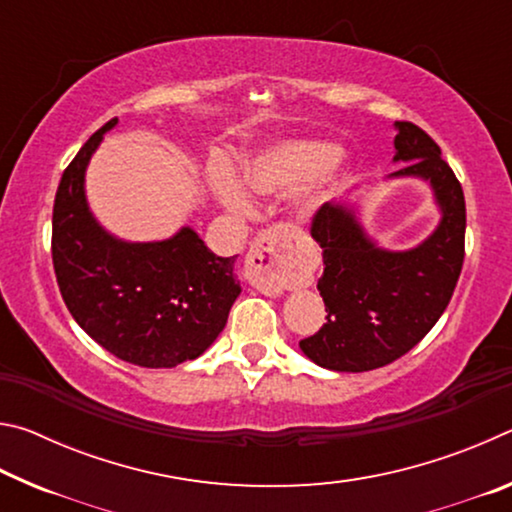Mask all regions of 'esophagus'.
<instances>
[{"mask_svg": "<svg viewBox=\"0 0 512 512\" xmlns=\"http://www.w3.org/2000/svg\"><path fill=\"white\" fill-rule=\"evenodd\" d=\"M244 277L266 296H280L300 282V271L293 259V241L282 225L264 230L246 255Z\"/></svg>", "mask_w": 512, "mask_h": 512, "instance_id": "34e87169", "label": "esophagus"}]
</instances>
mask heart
Masks as SVG:
<instances>
[{
    "mask_svg": "<svg viewBox=\"0 0 512 512\" xmlns=\"http://www.w3.org/2000/svg\"><path fill=\"white\" fill-rule=\"evenodd\" d=\"M336 149L323 142H293L273 151L255 155L244 162V183L259 194L282 192L309 178L311 173L327 167ZM214 194L232 212H248L250 201L244 189L228 173L214 176ZM314 201H309V205Z\"/></svg>",
    "mask_w": 512,
    "mask_h": 512,
    "instance_id": "obj_1",
    "label": "heart"
}]
</instances>
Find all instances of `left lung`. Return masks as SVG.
Here are the masks:
<instances>
[{"label":"left lung","instance_id":"8db88e82","mask_svg":"<svg viewBox=\"0 0 512 512\" xmlns=\"http://www.w3.org/2000/svg\"><path fill=\"white\" fill-rule=\"evenodd\" d=\"M388 178H420L431 187L440 221L409 250L381 248L354 203H325L311 221L323 248L318 280L327 323L300 341V350L334 372H366L415 348L438 323L456 289L465 257V196L440 146L411 121H395Z\"/></svg>","mask_w":512,"mask_h":512}]
</instances>
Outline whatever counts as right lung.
Listing matches in <instances>:
<instances>
[{"label": "right lung", "mask_w": 512, "mask_h": 512, "mask_svg": "<svg viewBox=\"0 0 512 512\" xmlns=\"http://www.w3.org/2000/svg\"><path fill=\"white\" fill-rule=\"evenodd\" d=\"M117 119L99 128L60 178L51 257L69 314L117 359L176 368L210 348L241 287L235 257L214 255L183 225L162 241H124L103 228L85 196V169Z\"/></svg>", "instance_id": "1"}]
</instances>
